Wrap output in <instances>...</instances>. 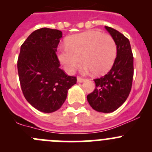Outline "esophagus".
I'll return each instance as SVG.
<instances>
[{
  "label": "esophagus",
  "mask_w": 152,
  "mask_h": 152,
  "mask_svg": "<svg viewBox=\"0 0 152 152\" xmlns=\"http://www.w3.org/2000/svg\"><path fill=\"white\" fill-rule=\"evenodd\" d=\"M77 82H79V83H82V82H85V79H82V78L78 76V77H77Z\"/></svg>",
  "instance_id": "esophagus-1"
}]
</instances>
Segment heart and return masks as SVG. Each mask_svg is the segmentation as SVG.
Instances as JSON below:
<instances>
[{
  "label": "heart",
  "instance_id": "heart-1",
  "mask_svg": "<svg viewBox=\"0 0 152 152\" xmlns=\"http://www.w3.org/2000/svg\"><path fill=\"white\" fill-rule=\"evenodd\" d=\"M116 54L117 45L111 35L88 31L69 37L57 57L67 73H73L83 59V73L103 75L113 66Z\"/></svg>",
  "mask_w": 152,
  "mask_h": 152
}]
</instances>
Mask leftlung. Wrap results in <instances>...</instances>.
I'll use <instances>...</instances> for the list:
<instances>
[{
	"instance_id": "8db88e82",
	"label": "left lung",
	"mask_w": 152,
	"mask_h": 152,
	"mask_svg": "<svg viewBox=\"0 0 152 152\" xmlns=\"http://www.w3.org/2000/svg\"><path fill=\"white\" fill-rule=\"evenodd\" d=\"M117 45V55L110 71L94 79L96 88L87 96L92 108L99 113L115 111L129 95L132 85L134 67L129 40L115 29L105 26Z\"/></svg>"
}]
</instances>
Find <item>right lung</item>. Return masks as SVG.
Returning a JSON list of instances; mask_svg holds the SVG:
<instances>
[{
	"label": "right lung",
	"mask_w": 152,
	"mask_h": 152,
	"mask_svg": "<svg viewBox=\"0 0 152 152\" xmlns=\"http://www.w3.org/2000/svg\"><path fill=\"white\" fill-rule=\"evenodd\" d=\"M62 32L39 28L32 32L20 47L18 60L20 83L24 97L35 109L45 113L59 110L76 78L59 68L56 54Z\"/></svg>",
	"instance_id": "right-lung-1"
}]
</instances>
